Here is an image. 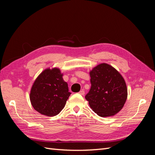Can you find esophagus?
<instances>
[{
	"label": "esophagus",
	"instance_id": "1",
	"mask_svg": "<svg viewBox=\"0 0 155 155\" xmlns=\"http://www.w3.org/2000/svg\"><path fill=\"white\" fill-rule=\"evenodd\" d=\"M79 94H81V95L83 96L84 94H85V91H84L83 90H81V91H79Z\"/></svg>",
	"mask_w": 155,
	"mask_h": 155
}]
</instances>
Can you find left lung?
I'll use <instances>...</instances> for the list:
<instances>
[{
	"mask_svg": "<svg viewBox=\"0 0 155 155\" xmlns=\"http://www.w3.org/2000/svg\"><path fill=\"white\" fill-rule=\"evenodd\" d=\"M91 87L85 96L92 110L100 116H114L122 109L127 97L124 79L110 65L102 63L90 72Z\"/></svg>",
	"mask_w": 155,
	"mask_h": 155,
	"instance_id": "1",
	"label": "left lung"
}]
</instances>
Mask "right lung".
<instances>
[{"label":"right lung","mask_w":155,"mask_h":155,"mask_svg":"<svg viewBox=\"0 0 155 155\" xmlns=\"http://www.w3.org/2000/svg\"><path fill=\"white\" fill-rule=\"evenodd\" d=\"M59 68H47L37 78L30 99L34 109L41 114L53 116L63 110L71 93Z\"/></svg>","instance_id":"add662e5"}]
</instances>
